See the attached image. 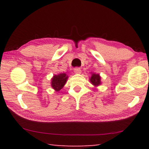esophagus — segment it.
<instances>
[{"label": "esophagus", "instance_id": "1", "mask_svg": "<svg viewBox=\"0 0 149 149\" xmlns=\"http://www.w3.org/2000/svg\"><path fill=\"white\" fill-rule=\"evenodd\" d=\"M74 73L76 74H80L81 73V70L79 68H75L74 69Z\"/></svg>", "mask_w": 149, "mask_h": 149}]
</instances>
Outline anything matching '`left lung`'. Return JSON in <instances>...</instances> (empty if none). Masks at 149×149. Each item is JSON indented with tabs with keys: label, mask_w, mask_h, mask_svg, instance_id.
Wrapping results in <instances>:
<instances>
[{
	"label": "left lung",
	"mask_w": 149,
	"mask_h": 149,
	"mask_svg": "<svg viewBox=\"0 0 149 149\" xmlns=\"http://www.w3.org/2000/svg\"><path fill=\"white\" fill-rule=\"evenodd\" d=\"M90 81L95 87L100 85L101 84V81H100V76L99 74H95V73L92 74L91 77L90 78Z\"/></svg>",
	"instance_id": "1"
}]
</instances>
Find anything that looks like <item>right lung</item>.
Returning a JSON list of instances; mask_svg holds the SVG:
<instances>
[{"mask_svg": "<svg viewBox=\"0 0 149 149\" xmlns=\"http://www.w3.org/2000/svg\"><path fill=\"white\" fill-rule=\"evenodd\" d=\"M68 78V76L65 73L54 75L51 79V87L56 91H59L64 86Z\"/></svg>", "mask_w": 149, "mask_h": 149, "instance_id": "right-lung-1", "label": "right lung"}]
</instances>
